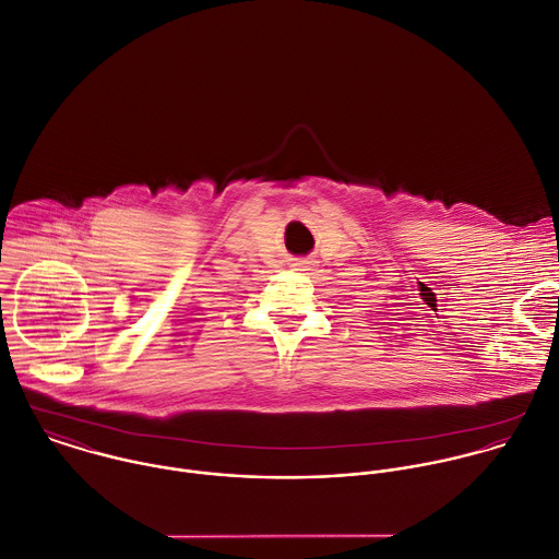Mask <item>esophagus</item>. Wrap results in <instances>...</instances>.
Wrapping results in <instances>:
<instances>
[{
  "label": "esophagus",
  "instance_id": "34e87169",
  "mask_svg": "<svg viewBox=\"0 0 559 559\" xmlns=\"http://www.w3.org/2000/svg\"><path fill=\"white\" fill-rule=\"evenodd\" d=\"M292 265H294L296 270H311L313 261H311V259H296Z\"/></svg>",
  "mask_w": 559,
  "mask_h": 559
}]
</instances>
